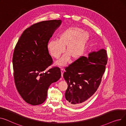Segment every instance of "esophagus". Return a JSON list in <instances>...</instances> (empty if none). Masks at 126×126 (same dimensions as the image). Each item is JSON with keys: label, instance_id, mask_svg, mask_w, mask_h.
Segmentation results:
<instances>
[{"label": "esophagus", "instance_id": "1", "mask_svg": "<svg viewBox=\"0 0 126 126\" xmlns=\"http://www.w3.org/2000/svg\"><path fill=\"white\" fill-rule=\"evenodd\" d=\"M64 71V69L63 68H61V76H62V77H63V75Z\"/></svg>", "mask_w": 126, "mask_h": 126}]
</instances>
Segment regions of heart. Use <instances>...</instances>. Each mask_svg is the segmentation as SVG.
I'll use <instances>...</instances> for the list:
<instances>
[{
    "mask_svg": "<svg viewBox=\"0 0 126 126\" xmlns=\"http://www.w3.org/2000/svg\"><path fill=\"white\" fill-rule=\"evenodd\" d=\"M90 38L89 33L82 29L71 27L63 31L58 40H51L47 46L49 53L53 57L58 59L64 52L66 53L55 64L62 66L67 63L71 59L76 61L84 53L86 46Z\"/></svg>",
    "mask_w": 126,
    "mask_h": 126,
    "instance_id": "1",
    "label": "heart"
}]
</instances>
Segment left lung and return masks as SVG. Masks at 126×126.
<instances>
[{"mask_svg": "<svg viewBox=\"0 0 126 126\" xmlns=\"http://www.w3.org/2000/svg\"><path fill=\"white\" fill-rule=\"evenodd\" d=\"M107 62L106 51L101 49L80 57L65 67L63 77L68 88L65 96L66 103L77 107L86 101L97 90Z\"/></svg>", "mask_w": 126, "mask_h": 126, "instance_id": "8db88e82", "label": "left lung"}]
</instances>
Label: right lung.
<instances>
[{
	"label": "right lung",
	"instance_id": "obj_1",
	"mask_svg": "<svg viewBox=\"0 0 126 126\" xmlns=\"http://www.w3.org/2000/svg\"><path fill=\"white\" fill-rule=\"evenodd\" d=\"M60 20L40 22L25 29L14 49V78L19 93L32 105L43 103L48 87L61 77L60 68L53 67L44 72L53 62L47 46Z\"/></svg>",
	"mask_w": 126,
	"mask_h": 126
}]
</instances>
